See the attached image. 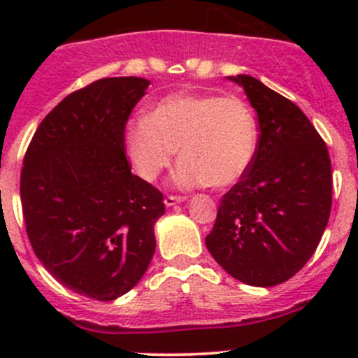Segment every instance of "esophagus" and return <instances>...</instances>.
Returning <instances> with one entry per match:
<instances>
[{"label": "esophagus", "mask_w": 358, "mask_h": 358, "mask_svg": "<svg viewBox=\"0 0 358 358\" xmlns=\"http://www.w3.org/2000/svg\"><path fill=\"white\" fill-rule=\"evenodd\" d=\"M185 199H187V197H183V196H166L164 197V204L168 206V208H171V206L180 204V202H183Z\"/></svg>", "instance_id": "1"}]
</instances>
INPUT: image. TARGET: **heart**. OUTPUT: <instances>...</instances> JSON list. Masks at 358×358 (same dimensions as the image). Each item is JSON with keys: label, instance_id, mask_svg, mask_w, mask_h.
<instances>
[{"label": "heart", "instance_id": "1", "mask_svg": "<svg viewBox=\"0 0 358 358\" xmlns=\"http://www.w3.org/2000/svg\"><path fill=\"white\" fill-rule=\"evenodd\" d=\"M258 121L239 96L175 93L133 119L122 133L126 156L147 182L182 159V187H229L251 166L258 149Z\"/></svg>", "mask_w": 358, "mask_h": 358}]
</instances>
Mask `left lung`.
Masks as SVG:
<instances>
[{"instance_id":"8db88e82","label":"left lung","mask_w":358,"mask_h":358,"mask_svg":"<svg viewBox=\"0 0 358 358\" xmlns=\"http://www.w3.org/2000/svg\"><path fill=\"white\" fill-rule=\"evenodd\" d=\"M243 86L258 114L256 156L223 196L206 248L227 273L256 287L286 282L320 243L333 175L326 142L296 103L248 74Z\"/></svg>"}]
</instances>
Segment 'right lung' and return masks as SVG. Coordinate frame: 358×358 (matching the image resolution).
I'll list each match as a JSON object with an SVG mask.
<instances>
[{"label":"right lung","mask_w":358,"mask_h":358,"mask_svg":"<svg viewBox=\"0 0 358 358\" xmlns=\"http://www.w3.org/2000/svg\"><path fill=\"white\" fill-rule=\"evenodd\" d=\"M149 85L103 78L71 93L24 157L20 201L36 256L62 286L99 301L135 287L156 251L162 194L133 175L122 142Z\"/></svg>","instance_id":"obj_1"}]
</instances>
